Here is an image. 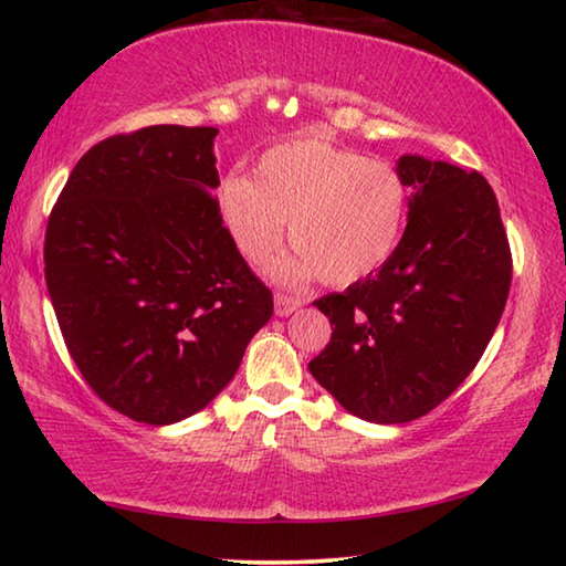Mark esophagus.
I'll list each match as a JSON object with an SVG mask.
<instances>
[{
	"instance_id": "obj_1",
	"label": "esophagus",
	"mask_w": 566,
	"mask_h": 566,
	"mask_svg": "<svg viewBox=\"0 0 566 566\" xmlns=\"http://www.w3.org/2000/svg\"><path fill=\"white\" fill-rule=\"evenodd\" d=\"M302 304H304V300H300V296L276 294L274 296V314H276V317H290V314L300 310Z\"/></svg>"
}]
</instances>
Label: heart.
Wrapping results in <instances>:
<instances>
[{
    "label": "heart",
    "instance_id": "heart-1",
    "mask_svg": "<svg viewBox=\"0 0 566 566\" xmlns=\"http://www.w3.org/2000/svg\"><path fill=\"white\" fill-rule=\"evenodd\" d=\"M405 175L387 161L334 145L319 132L280 142L256 161V177L229 171L217 207L249 262H264L286 234L296 254L276 276L317 274L332 286L369 280L397 254L409 217Z\"/></svg>",
    "mask_w": 566,
    "mask_h": 566
}]
</instances>
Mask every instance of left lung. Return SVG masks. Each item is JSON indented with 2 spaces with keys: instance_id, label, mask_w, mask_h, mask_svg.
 <instances>
[{
  "instance_id": "8db88e82",
  "label": "left lung",
  "mask_w": 566,
  "mask_h": 566,
  "mask_svg": "<svg viewBox=\"0 0 566 566\" xmlns=\"http://www.w3.org/2000/svg\"><path fill=\"white\" fill-rule=\"evenodd\" d=\"M411 189L397 254L369 280L317 300L334 324L312 377L375 424L424 417L476 367L502 319L512 254L479 171L419 155L397 159Z\"/></svg>"
}]
</instances>
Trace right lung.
<instances>
[{"mask_svg":"<svg viewBox=\"0 0 566 566\" xmlns=\"http://www.w3.org/2000/svg\"><path fill=\"white\" fill-rule=\"evenodd\" d=\"M217 134L157 124L99 142L46 224L66 349L102 401L145 424L205 409L274 312L212 197Z\"/></svg>","mask_w":566,"mask_h":566,"instance_id":"add662e5","label":"right lung"}]
</instances>
